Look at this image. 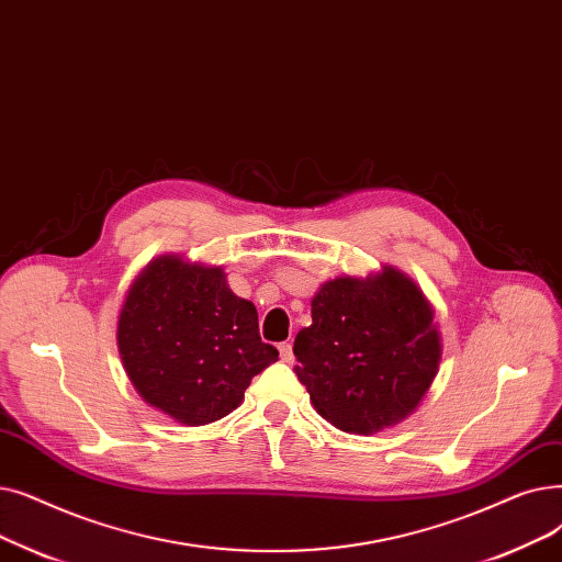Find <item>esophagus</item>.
Segmentation results:
<instances>
[{
  "mask_svg": "<svg viewBox=\"0 0 562 562\" xmlns=\"http://www.w3.org/2000/svg\"><path fill=\"white\" fill-rule=\"evenodd\" d=\"M279 355H281V359L285 361V363H292V361H295V355H292V342H281L279 345Z\"/></svg>",
  "mask_w": 562,
  "mask_h": 562,
  "instance_id": "obj_1",
  "label": "esophagus"
}]
</instances>
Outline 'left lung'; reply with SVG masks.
Here are the masks:
<instances>
[{"label": "left lung", "instance_id": "obj_1", "mask_svg": "<svg viewBox=\"0 0 562 562\" xmlns=\"http://www.w3.org/2000/svg\"><path fill=\"white\" fill-rule=\"evenodd\" d=\"M313 325L292 352L317 414L342 432L370 435L403 420L430 389L441 342L432 306L403 272L334 279L311 302Z\"/></svg>", "mask_w": 562, "mask_h": 562}]
</instances>
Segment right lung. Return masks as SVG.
Returning <instances> with one entry per match:
<instances>
[{
	"label": "right lung",
	"instance_id": "obj_1",
	"mask_svg": "<svg viewBox=\"0 0 562 562\" xmlns=\"http://www.w3.org/2000/svg\"><path fill=\"white\" fill-rule=\"evenodd\" d=\"M119 352L148 405L182 425L220 420L279 352L260 340L256 306L233 295L222 267L153 260L130 285Z\"/></svg>",
	"mask_w": 562,
	"mask_h": 562
}]
</instances>
